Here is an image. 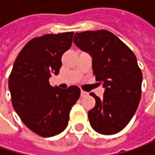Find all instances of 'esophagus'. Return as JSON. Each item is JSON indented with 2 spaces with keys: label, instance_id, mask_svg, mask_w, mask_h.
<instances>
[{
  "label": "esophagus",
  "instance_id": "obj_1",
  "mask_svg": "<svg viewBox=\"0 0 155 155\" xmlns=\"http://www.w3.org/2000/svg\"><path fill=\"white\" fill-rule=\"evenodd\" d=\"M87 94V92H85V91H81V97H84Z\"/></svg>",
  "mask_w": 155,
  "mask_h": 155
}]
</instances>
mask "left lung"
I'll return each instance as SVG.
<instances>
[{
    "label": "left lung",
    "instance_id": "obj_1",
    "mask_svg": "<svg viewBox=\"0 0 155 155\" xmlns=\"http://www.w3.org/2000/svg\"><path fill=\"white\" fill-rule=\"evenodd\" d=\"M74 43L92 57L95 80L105 88L88 112L91 127L101 134L121 131L137 110L141 96L142 74L131 49L107 30L75 33Z\"/></svg>",
    "mask_w": 155,
    "mask_h": 155
}]
</instances>
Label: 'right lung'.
<instances>
[{
    "label": "right lung",
    "instance_id": "add662e5",
    "mask_svg": "<svg viewBox=\"0 0 155 155\" xmlns=\"http://www.w3.org/2000/svg\"><path fill=\"white\" fill-rule=\"evenodd\" d=\"M73 35L67 32L32 39L18 54L8 79L14 109L31 131L42 137L64 131L81 94L77 86L61 89L49 84L52 74H59Z\"/></svg>",
    "mask_w": 155,
    "mask_h": 155
}]
</instances>
